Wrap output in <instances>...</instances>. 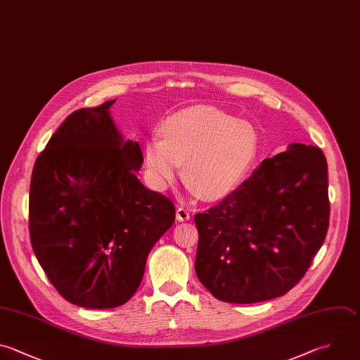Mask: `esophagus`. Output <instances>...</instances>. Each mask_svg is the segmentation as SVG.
I'll list each match as a JSON object with an SVG mask.
<instances>
[{
  "label": "esophagus",
  "instance_id": "34e87169",
  "mask_svg": "<svg viewBox=\"0 0 360 360\" xmlns=\"http://www.w3.org/2000/svg\"><path fill=\"white\" fill-rule=\"evenodd\" d=\"M176 218L179 221H187V219H190V211L184 207H179L176 211Z\"/></svg>",
  "mask_w": 360,
  "mask_h": 360
}]
</instances>
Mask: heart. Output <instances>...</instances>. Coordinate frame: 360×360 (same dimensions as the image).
Instances as JSON below:
<instances>
[{"label":"heart","mask_w":360,"mask_h":360,"mask_svg":"<svg viewBox=\"0 0 360 360\" xmlns=\"http://www.w3.org/2000/svg\"><path fill=\"white\" fill-rule=\"evenodd\" d=\"M162 135L145 143V165L152 180L160 187L173 183L186 162V180L208 198L231 191L259 150L253 124L215 108L177 114L162 125Z\"/></svg>","instance_id":"1"}]
</instances>
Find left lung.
I'll use <instances>...</instances> for the list:
<instances>
[{
    "label": "left lung",
    "mask_w": 360,
    "mask_h": 360,
    "mask_svg": "<svg viewBox=\"0 0 360 360\" xmlns=\"http://www.w3.org/2000/svg\"><path fill=\"white\" fill-rule=\"evenodd\" d=\"M194 221L195 273L215 298L252 304L284 295L304 277L329 226L322 150L291 143Z\"/></svg>",
    "instance_id": "1"
}]
</instances>
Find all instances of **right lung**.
Listing matches in <instances>:
<instances>
[{
  "instance_id": "obj_1",
  "label": "right lung",
  "mask_w": 360,
  "mask_h": 360,
  "mask_svg": "<svg viewBox=\"0 0 360 360\" xmlns=\"http://www.w3.org/2000/svg\"><path fill=\"white\" fill-rule=\"evenodd\" d=\"M112 101L72 112L39 153L30 188V235L49 281L69 302L114 308L138 290L148 255L176 208L136 177L143 156L124 141Z\"/></svg>"
}]
</instances>
